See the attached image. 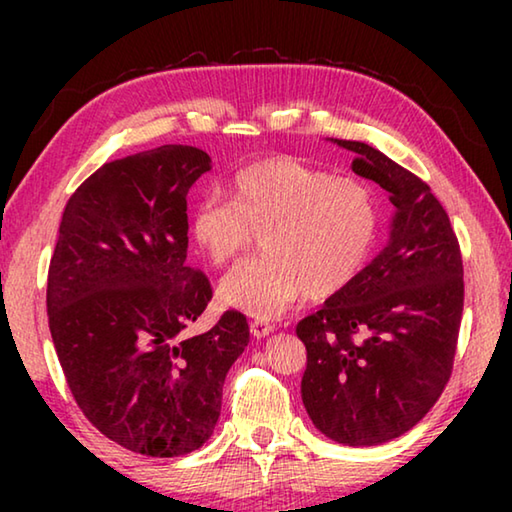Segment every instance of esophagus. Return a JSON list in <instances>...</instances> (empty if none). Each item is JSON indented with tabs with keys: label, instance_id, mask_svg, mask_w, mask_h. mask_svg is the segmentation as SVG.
<instances>
[{
	"label": "esophagus",
	"instance_id": "obj_1",
	"mask_svg": "<svg viewBox=\"0 0 512 512\" xmlns=\"http://www.w3.org/2000/svg\"><path fill=\"white\" fill-rule=\"evenodd\" d=\"M273 325L271 323H266V320H253V323H250V334L255 336V339H264V336H268L273 332Z\"/></svg>",
	"mask_w": 512,
	"mask_h": 512
}]
</instances>
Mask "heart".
Wrapping results in <instances>:
<instances>
[{"label": "heart", "mask_w": 512, "mask_h": 512, "mask_svg": "<svg viewBox=\"0 0 512 512\" xmlns=\"http://www.w3.org/2000/svg\"><path fill=\"white\" fill-rule=\"evenodd\" d=\"M232 198H198L189 228L212 264L237 259L255 230L266 253L232 268L219 284L225 305L275 318L302 293L329 296L366 264L377 235V203L359 178H334L293 158H268L232 178Z\"/></svg>", "instance_id": "obj_1"}]
</instances>
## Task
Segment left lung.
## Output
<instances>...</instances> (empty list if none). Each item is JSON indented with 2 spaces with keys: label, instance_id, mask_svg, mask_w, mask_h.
<instances>
[{
  "label": "left lung",
  "instance_id": "left-lung-1",
  "mask_svg": "<svg viewBox=\"0 0 512 512\" xmlns=\"http://www.w3.org/2000/svg\"><path fill=\"white\" fill-rule=\"evenodd\" d=\"M352 171L391 194L384 250L296 334L307 348L302 404L314 427L350 447L388 443L413 429L452 375L463 316V259L449 216L427 183L372 146Z\"/></svg>",
  "mask_w": 512,
  "mask_h": 512
}]
</instances>
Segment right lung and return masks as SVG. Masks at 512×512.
Wrapping results in <instances>:
<instances>
[{
	"instance_id": "obj_1",
	"label": "right lung",
	"mask_w": 512,
	"mask_h": 512,
	"mask_svg": "<svg viewBox=\"0 0 512 512\" xmlns=\"http://www.w3.org/2000/svg\"><path fill=\"white\" fill-rule=\"evenodd\" d=\"M210 169V155L183 144L106 162L58 228L47 280L58 361L85 418L135 454L203 447L250 341L235 309L185 336L212 300L210 280L187 264V192Z\"/></svg>"
}]
</instances>
